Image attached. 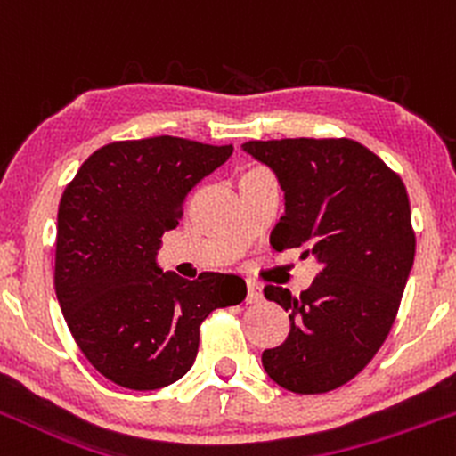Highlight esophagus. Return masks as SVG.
<instances>
[{
    "label": "esophagus",
    "instance_id": "1",
    "mask_svg": "<svg viewBox=\"0 0 456 456\" xmlns=\"http://www.w3.org/2000/svg\"><path fill=\"white\" fill-rule=\"evenodd\" d=\"M264 299V292H261V286L255 281H248V295H246V301L248 304H256V301Z\"/></svg>",
    "mask_w": 456,
    "mask_h": 456
}]
</instances>
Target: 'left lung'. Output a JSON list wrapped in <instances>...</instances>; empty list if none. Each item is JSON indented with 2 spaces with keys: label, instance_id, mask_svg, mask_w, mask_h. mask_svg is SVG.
I'll list each match as a JSON object with an SVG mask.
<instances>
[{
  "label": "left lung",
  "instance_id": "8db88e82",
  "mask_svg": "<svg viewBox=\"0 0 456 456\" xmlns=\"http://www.w3.org/2000/svg\"><path fill=\"white\" fill-rule=\"evenodd\" d=\"M283 191L286 213L270 234L274 250L308 248L313 286L292 295L265 286V299L290 313V335L264 350L274 383L319 395L348 383L386 341L414 261V230L403 182L353 139L246 142Z\"/></svg>",
  "mask_w": 456,
  "mask_h": 456
}]
</instances>
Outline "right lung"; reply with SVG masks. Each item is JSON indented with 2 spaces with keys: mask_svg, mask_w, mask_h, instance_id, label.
<instances>
[{
  "mask_svg": "<svg viewBox=\"0 0 456 456\" xmlns=\"http://www.w3.org/2000/svg\"><path fill=\"white\" fill-rule=\"evenodd\" d=\"M230 155L232 146L168 134L112 142L61 195L57 301L84 357L117 386L157 390L182 379L195 363L201 322L246 299L237 274L188 281L157 264L188 192Z\"/></svg>",
  "mask_w": 456,
  "mask_h": 456,
  "instance_id": "obj_1",
  "label": "right lung"
}]
</instances>
